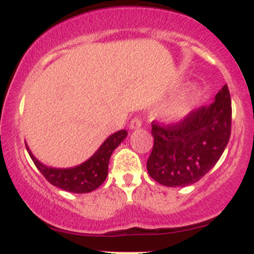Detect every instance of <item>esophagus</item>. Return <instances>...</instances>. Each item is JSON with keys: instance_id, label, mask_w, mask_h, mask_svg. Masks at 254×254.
I'll return each mask as SVG.
<instances>
[{"instance_id": "obj_1", "label": "esophagus", "mask_w": 254, "mask_h": 254, "mask_svg": "<svg viewBox=\"0 0 254 254\" xmlns=\"http://www.w3.org/2000/svg\"><path fill=\"white\" fill-rule=\"evenodd\" d=\"M141 125H142L141 119H140L139 117H135V118H132L131 122H130V129H131V130L139 129V127H141Z\"/></svg>"}]
</instances>
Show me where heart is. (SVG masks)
Segmentation results:
<instances>
[{
    "mask_svg": "<svg viewBox=\"0 0 254 254\" xmlns=\"http://www.w3.org/2000/svg\"><path fill=\"white\" fill-rule=\"evenodd\" d=\"M196 101V92L195 91H189L184 93L183 96L179 97L178 99L168 108L167 111V118L172 122L182 119L188 114L190 111L191 106L195 103Z\"/></svg>",
    "mask_w": 254,
    "mask_h": 254,
    "instance_id": "1",
    "label": "heart"
}]
</instances>
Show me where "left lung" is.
<instances>
[{"label":"left lung","instance_id":"8db88e82","mask_svg":"<svg viewBox=\"0 0 254 254\" xmlns=\"http://www.w3.org/2000/svg\"><path fill=\"white\" fill-rule=\"evenodd\" d=\"M231 97L225 84L209 106L171 124L152 122L155 139L147 172L166 187L193 184L216 165L231 135Z\"/></svg>","mask_w":254,"mask_h":254}]
</instances>
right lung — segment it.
Instances as JSON below:
<instances>
[{
	"label": "right lung",
	"mask_w": 254,
	"mask_h": 254,
	"mask_svg": "<svg viewBox=\"0 0 254 254\" xmlns=\"http://www.w3.org/2000/svg\"><path fill=\"white\" fill-rule=\"evenodd\" d=\"M127 135V130H119L114 132L102 143L101 147L91 158L79 166L71 168L48 167L34 157L27 145L25 147L34 165L49 183L71 193H89L98 188L106 181L108 176V163L113 151L122 143Z\"/></svg>",
	"instance_id": "obj_1"
}]
</instances>
